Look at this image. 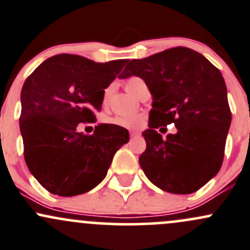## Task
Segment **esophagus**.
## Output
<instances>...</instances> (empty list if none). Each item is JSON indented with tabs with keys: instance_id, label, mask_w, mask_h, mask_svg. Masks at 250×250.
Masks as SVG:
<instances>
[{
	"instance_id": "1",
	"label": "esophagus",
	"mask_w": 250,
	"mask_h": 250,
	"mask_svg": "<svg viewBox=\"0 0 250 250\" xmlns=\"http://www.w3.org/2000/svg\"><path fill=\"white\" fill-rule=\"evenodd\" d=\"M140 134L138 131H130V138H138Z\"/></svg>"
}]
</instances>
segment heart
Masks as SVG:
<instances>
[{"instance_id":"1","label":"heart","mask_w":250,"mask_h":250,"mask_svg":"<svg viewBox=\"0 0 250 250\" xmlns=\"http://www.w3.org/2000/svg\"><path fill=\"white\" fill-rule=\"evenodd\" d=\"M145 82L142 81L140 77L131 76L129 78L125 79V89L130 92V94L135 95L140 85L144 84ZM111 94V87L108 86L105 90H104L103 95V102L106 103L109 101V97H110ZM105 122L109 123V125H119V127H125V128H139L140 125H142V117L135 116V115H130V116H112L105 119Z\"/></svg>"}]
</instances>
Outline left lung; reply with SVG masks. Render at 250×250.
I'll return each instance as SVG.
<instances>
[{"label":"left lung","mask_w":250,"mask_h":250,"mask_svg":"<svg viewBox=\"0 0 250 250\" xmlns=\"http://www.w3.org/2000/svg\"><path fill=\"white\" fill-rule=\"evenodd\" d=\"M138 76L153 97L146 150L139 163L161 190L198 191L221 169L231 111L221 71L198 52L174 47L130 60L121 78ZM174 123L178 131L163 139L156 131Z\"/></svg>","instance_id":"obj_1"}]
</instances>
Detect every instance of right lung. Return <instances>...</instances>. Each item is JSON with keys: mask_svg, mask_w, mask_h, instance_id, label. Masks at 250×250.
<instances>
[{"mask_svg": "<svg viewBox=\"0 0 250 250\" xmlns=\"http://www.w3.org/2000/svg\"><path fill=\"white\" fill-rule=\"evenodd\" d=\"M127 59L95 62L76 54L46 59L24 82L20 130L27 167L42 188L71 197L92 190L105 178L115 153L129 141L119 125H98L78 133L102 108L104 89Z\"/></svg>", "mask_w": 250, "mask_h": 250, "instance_id": "add662e5", "label": "right lung"}]
</instances>
